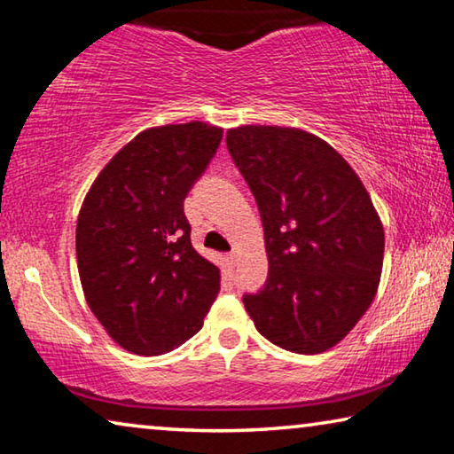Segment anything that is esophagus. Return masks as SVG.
I'll list each match as a JSON object with an SVG mask.
<instances>
[{
  "mask_svg": "<svg viewBox=\"0 0 454 454\" xmlns=\"http://www.w3.org/2000/svg\"><path fill=\"white\" fill-rule=\"evenodd\" d=\"M226 261H228V264H230V266H234V264H236V261H239V254H236L234 250H232V253H230V254L226 256Z\"/></svg>",
  "mask_w": 454,
  "mask_h": 454,
  "instance_id": "obj_1",
  "label": "esophagus"
}]
</instances>
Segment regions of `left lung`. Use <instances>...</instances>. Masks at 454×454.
Here are the masks:
<instances>
[{
  "mask_svg": "<svg viewBox=\"0 0 454 454\" xmlns=\"http://www.w3.org/2000/svg\"><path fill=\"white\" fill-rule=\"evenodd\" d=\"M226 145L264 228L269 278L244 307L258 333L294 354L340 343L376 297L384 228L351 165L301 129L242 125Z\"/></svg>",
  "mask_w": 454,
  "mask_h": 454,
  "instance_id": "8db88e82",
  "label": "left lung"
}]
</instances>
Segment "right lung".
I'll use <instances>...</instances> for the list:
<instances>
[{
  "label": "right lung",
  "instance_id": "right-lung-1",
  "mask_svg": "<svg viewBox=\"0 0 454 454\" xmlns=\"http://www.w3.org/2000/svg\"><path fill=\"white\" fill-rule=\"evenodd\" d=\"M222 129L192 121L147 129L105 165L82 201L76 261L90 311L137 356L176 349L204 325L220 269L196 253L184 200Z\"/></svg>",
  "mask_w": 454,
  "mask_h": 454
}]
</instances>
